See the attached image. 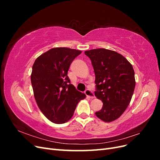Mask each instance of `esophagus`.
<instances>
[{
	"mask_svg": "<svg viewBox=\"0 0 160 160\" xmlns=\"http://www.w3.org/2000/svg\"><path fill=\"white\" fill-rule=\"evenodd\" d=\"M85 95H86L87 96L89 97V98H91V99H93V98H95L94 93H93V92H92L90 89H87L85 91Z\"/></svg>",
	"mask_w": 160,
	"mask_h": 160,
	"instance_id": "esophagus-1",
	"label": "esophagus"
}]
</instances>
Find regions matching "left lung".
<instances>
[{
  "label": "left lung",
  "mask_w": 160,
  "mask_h": 160,
  "mask_svg": "<svg viewBox=\"0 0 160 160\" xmlns=\"http://www.w3.org/2000/svg\"><path fill=\"white\" fill-rule=\"evenodd\" d=\"M95 75V95L103 107L97 117L105 122L118 119L127 109L134 91L135 79L132 64L119 53L103 49L85 51Z\"/></svg>",
  "instance_id": "left-lung-1"
}]
</instances>
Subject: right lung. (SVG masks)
I'll list each match as a JSON object with an SVG mask.
<instances>
[{"label":"right lung","instance_id":"add662e5","mask_svg":"<svg viewBox=\"0 0 160 160\" xmlns=\"http://www.w3.org/2000/svg\"><path fill=\"white\" fill-rule=\"evenodd\" d=\"M81 51L56 47L37 57L31 75L34 97L38 108L51 122L69 121L75 108L86 95L70 83L67 72Z\"/></svg>","mask_w":160,"mask_h":160}]
</instances>
